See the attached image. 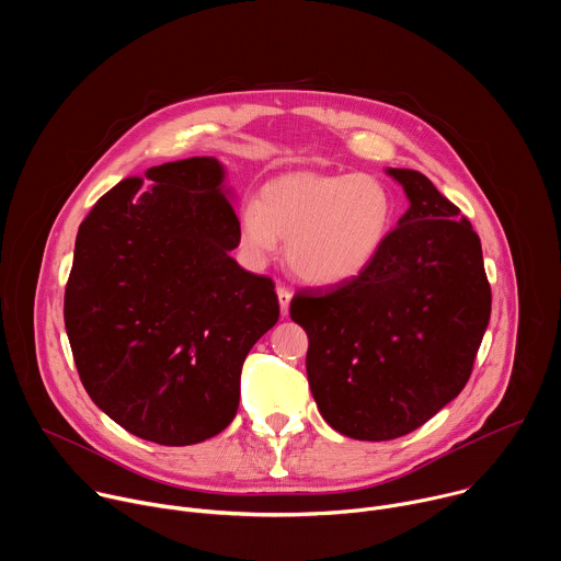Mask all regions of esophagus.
I'll return each mask as SVG.
<instances>
[{
    "mask_svg": "<svg viewBox=\"0 0 561 561\" xmlns=\"http://www.w3.org/2000/svg\"><path fill=\"white\" fill-rule=\"evenodd\" d=\"M277 297H279V308H282V314L286 317V314H288V308H290V297H293L290 288H286V286H277Z\"/></svg>",
    "mask_w": 561,
    "mask_h": 561,
    "instance_id": "34e87169",
    "label": "esophagus"
}]
</instances>
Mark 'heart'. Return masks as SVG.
Segmentation results:
<instances>
[{"mask_svg":"<svg viewBox=\"0 0 561 561\" xmlns=\"http://www.w3.org/2000/svg\"><path fill=\"white\" fill-rule=\"evenodd\" d=\"M397 202L383 180L288 173L271 180L242 210V247L262 262L288 239L290 271L314 286H340L364 275L388 244Z\"/></svg>","mask_w":561,"mask_h":561,"instance_id":"obj_1","label":"heart"}]
</instances>
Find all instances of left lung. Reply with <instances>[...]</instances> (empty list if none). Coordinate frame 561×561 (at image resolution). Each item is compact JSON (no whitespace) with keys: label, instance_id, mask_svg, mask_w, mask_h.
I'll list each match as a JSON object with an SVG mask.
<instances>
[{"label":"left lung","instance_id":"obj_1","mask_svg":"<svg viewBox=\"0 0 561 561\" xmlns=\"http://www.w3.org/2000/svg\"><path fill=\"white\" fill-rule=\"evenodd\" d=\"M409 210L375 264L331 288H301L290 319L308 335V386L342 435L413 433L466 386L491 319L482 242L433 182L388 169Z\"/></svg>","mask_w":561,"mask_h":561}]
</instances>
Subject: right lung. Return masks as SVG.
<instances>
[{
  "label": "right lung",
  "mask_w": 561,
  "mask_h": 561,
  "mask_svg": "<svg viewBox=\"0 0 561 561\" xmlns=\"http://www.w3.org/2000/svg\"><path fill=\"white\" fill-rule=\"evenodd\" d=\"M146 180H122L79 226L64 322L79 379L113 422L188 446L232 422L244 359L279 301L271 277L230 257L242 230L215 157Z\"/></svg>",
  "instance_id": "1"
}]
</instances>
